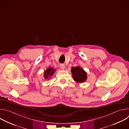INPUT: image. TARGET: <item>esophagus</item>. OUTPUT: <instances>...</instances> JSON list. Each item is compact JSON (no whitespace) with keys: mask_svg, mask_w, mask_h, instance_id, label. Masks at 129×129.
Returning a JSON list of instances; mask_svg holds the SVG:
<instances>
[{"mask_svg":"<svg viewBox=\"0 0 129 129\" xmlns=\"http://www.w3.org/2000/svg\"><path fill=\"white\" fill-rule=\"evenodd\" d=\"M60 68H61L62 69H65V65H64V64H60Z\"/></svg>","mask_w":129,"mask_h":129,"instance_id":"esophagus-1","label":"esophagus"}]
</instances>
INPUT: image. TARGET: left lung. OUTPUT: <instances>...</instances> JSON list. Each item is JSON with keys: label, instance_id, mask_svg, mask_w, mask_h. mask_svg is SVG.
Here are the masks:
<instances>
[{"label": "left lung", "instance_id": "1", "mask_svg": "<svg viewBox=\"0 0 129 129\" xmlns=\"http://www.w3.org/2000/svg\"><path fill=\"white\" fill-rule=\"evenodd\" d=\"M72 77L76 82L83 83L87 80V73L79 66L72 67L71 69Z\"/></svg>", "mask_w": 129, "mask_h": 129}]
</instances>
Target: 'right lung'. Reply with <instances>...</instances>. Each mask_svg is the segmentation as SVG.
Instances as JSON below:
<instances>
[{
    "mask_svg": "<svg viewBox=\"0 0 129 129\" xmlns=\"http://www.w3.org/2000/svg\"><path fill=\"white\" fill-rule=\"evenodd\" d=\"M55 72V70L53 69V68L49 67V68H47L45 71H44V77L45 79H49L51 76L53 75V73Z\"/></svg>",
    "mask_w": 129,
    "mask_h": 129,
    "instance_id": "obj_1",
    "label": "right lung"
}]
</instances>
